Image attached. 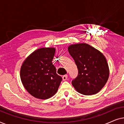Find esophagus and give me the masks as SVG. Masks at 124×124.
<instances>
[{
	"label": "esophagus",
	"mask_w": 124,
	"mask_h": 124,
	"mask_svg": "<svg viewBox=\"0 0 124 124\" xmlns=\"http://www.w3.org/2000/svg\"><path fill=\"white\" fill-rule=\"evenodd\" d=\"M67 78H68V76L67 75V74H65V75L62 76V79H63V81L67 80Z\"/></svg>",
	"instance_id": "34e87169"
}]
</instances>
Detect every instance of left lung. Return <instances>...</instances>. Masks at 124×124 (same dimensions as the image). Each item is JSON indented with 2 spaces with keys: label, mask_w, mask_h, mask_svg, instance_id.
Returning <instances> with one entry per match:
<instances>
[{
  "label": "left lung",
  "mask_w": 124,
  "mask_h": 124,
  "mask_svg": "<svg viewBox=\"0 0 124 124\" xmlns=\"http://www.w3.org/2000/svg\"><path fill=\"white\" fill-rule=\"evenodd\" d=\"M68 51L78 68V75L72 80V85L85 95L98 93L109 77V68L104 55L86 43L70 45Z\"/></svg>",
  "instance_id": "8db88e82"
}]
</instances>
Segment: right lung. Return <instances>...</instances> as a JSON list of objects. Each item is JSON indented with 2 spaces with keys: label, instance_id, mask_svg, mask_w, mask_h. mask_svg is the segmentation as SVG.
Segmentation results:
<instances>
[{
  "label": "right lung",
  "instance_id": "1",
  "mask_svg": "<svg viewBox=\"0 0 124 124\" xmlns=\"http://www.w3.org/2000/svg\"><path fill=\"white\" fill-rule=\"evenodd\" d=\"M55 49L42 48L33 52L23 62L20 77L23 86L34 97L46 99L57 92L62 77L52 63Z\"/></svg>",
  "mask_w": 124,
  "mask_h": 124
}]
</instances>
